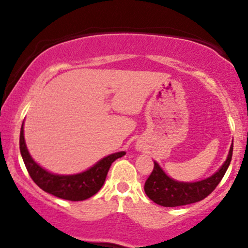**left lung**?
<instances>
[{
	"label": "left lung",
	"mask_w": 248,
	"mask_h": 248,
	"mask_svg": "<svg viewBox=\"0 0 248 248\" xmlns=\"http://www.w3.org/2000/svg\"><path fill=\"white\" fill-rule=\"evenodd\" d=\"M233 143L230 148L229 156L223 166L211 177L195 183H184L168 177L156 162L154 169L144 183V191L154 203L166 207H175L202 201L211 193L220 183L232 160Z\"/></svg>",
	"instance_id": "left-lung-1"
}]
</instances>
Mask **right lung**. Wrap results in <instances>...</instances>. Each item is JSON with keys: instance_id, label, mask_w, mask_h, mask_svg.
Instances as JSON below:
<instances>
[{"instance_id": "obj_1", "label": "right lung", "mask_w": 248, "mask_h": 248, "mask_svg": "<svg viewBox=\"0 0 248 248\" xmlns=\"http://www.w3.org/2000/svg\"><path fill=\"white\" fill-rule=\"evenodd\" d=\"M19 150H21V155L23 157L28 172L37 186L45 192L51 193L56 197L72 202L85 201L95 195L104 186L107 172L113 162L126 155L124 152L108 155L86 171L77 173V175H55L43 169L32 160L25 146L23 124H22L21 135H19Z\"/></svg>"}]
</instances>
